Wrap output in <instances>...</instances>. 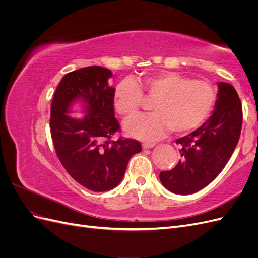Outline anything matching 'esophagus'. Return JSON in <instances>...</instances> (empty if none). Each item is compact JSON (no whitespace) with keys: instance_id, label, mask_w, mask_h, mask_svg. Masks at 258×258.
<instances>
[{"instance_id":"34e87169","label":"esophagus","mask_w":258,"mask_h":258,"mask_svg":"<svg viewBox=\"0 0 258 258\" xmlns=\"http://www.w3.org/2000/svg\"><path fill=\"white\" fill-rule=\"evenodd\" d=\"M155 145V143H143L142 148L143 150H150V148H153Z\"/></svg>"}]
</instances>
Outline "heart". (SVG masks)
<instances>
[{"label": "heart", "instance_id": "heart-1", "mask_svg": "<svg viewBox=\"0 0 258 258\" xmlns=\"http://www.w3.org/2000/svg\"><path fill=\"white\" fill-rule=\"evenodd\" d=\"M142 93L154 100L153 114L126 121L123 129L128 136L147 142L157 141L171 129L179 135L197 129L207 120L216 98L210 83L165 71L144 77L140 86L131 80L119 82L113 96L115 111L123 118L136 116L143 102Z\"/></svg>", "mask_w": 258, "mask_h": 258}]
</instances>
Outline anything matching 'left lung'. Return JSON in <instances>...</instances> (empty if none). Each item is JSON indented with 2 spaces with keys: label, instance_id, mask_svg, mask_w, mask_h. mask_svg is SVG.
<instances>
[{
  "label": "left lung",
  "instance_id": "left-lung-1",
  "mask_svg": "<svg viewBox=\"0 0 258 258\" xmlns=\"http://www.w3.org/2000/svg\"><path fill=\"white\" fill-rule=\"evenodd\" d=\"M217 99L209 119L191 134L176 140L181 156L174 169L162 171L160 182L171 192L189 195L204 188L221 173L238 144L242 106L228 83H217Z\"/></svg>",
  "mask_w": 258,
  "mask_h": 258
}]
</instances>
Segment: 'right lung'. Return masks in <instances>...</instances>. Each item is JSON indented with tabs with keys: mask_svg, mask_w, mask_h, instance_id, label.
Here are the masks:
<instances>
[{
	"mask_svg": "<svg viewBox=\"0 0 258 258\" xmlns=\"http://www.w3.org/2000/svg\"><path fill=\"white\" fill-rule=\"evenodd\" d=\"M108 69L91 66L63 76L53 95L50 131L59 160L77 183L92 191H106L118 185L129 159L141 152L136 140L112 141L119 123L115 118ZM75 104L85 114L73 117Z\"/></svg>",
	"mask_w": 258,
	"mask_h": 258,
	"instance_id": "1",
	"label": "right lung"
}]
</instances>
